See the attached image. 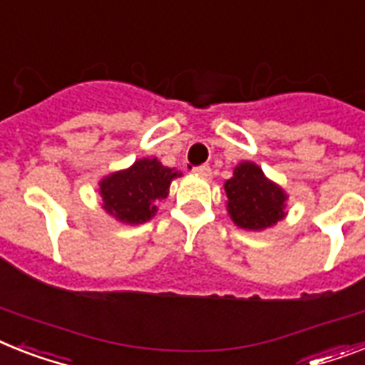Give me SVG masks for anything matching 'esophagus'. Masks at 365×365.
<instances>
[{
    "instance_id": "1",
    "label": "esophagus",
    "mask_w": 365,
    "mask_h": 365,
    "mask_svg": "<svg viewBox=\"0 0 365 365\" xmlns=\"http://www.w3.org/2000/svg\"><path fill=\"white\" fill-rule=\"evenodd\" d=\"M192 173L197 174V176H202V178L212 176V170H210L208 165H200V167H195V168H192Z\"/></svg>"
}]
</instances>
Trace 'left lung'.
Instances as JSON below:
<instances>
[{
    "label": "left lung",
    "mask_w": 365,
    "mask_h": 365,
    "mask_svg": "<svg viewBox=\"0 0 365 365\" xmlns=\"http://www.w3.org/2000/svg\"><path fill=\"white\" fill-rule=\"evenodd\" d=\"M227 212L240 229L262 230L287 215V192L264 176L262 168L242 161L225 182Z\"/></svg>",
    "instance_id": "left-lung-1"
}]
</instances>
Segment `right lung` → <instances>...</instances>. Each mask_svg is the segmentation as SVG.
<instances>
[{
  "label": "right lung",
  "mask_w": 365,
  "mask_h": 365,
  "mask_svg": "<svg viewBox=\"0 0 365 365\" xmlns=\"http://www.w3.org/2000/svg\"><path fill=\"white\" fill-rule=\"evenodd\" d=\"M178 176H182V173L163 167L155 157L138 159L125 170H118L101 180L103 208L121 223H146L155 215L157 204L168 197V187Z\"/></svg>",
  "instance_id": "add662e5"
}]
</instances>
